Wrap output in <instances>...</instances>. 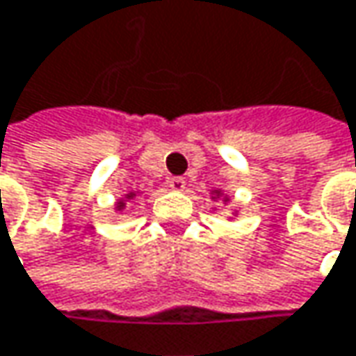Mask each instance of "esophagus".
I'll return each instance as SVG.
<instances>
[{
    "label": "esophagus",
    "mask_w": 356,
    "mask_h": 356,
    "mask_svg": "<svg viewBox=\"0 0 356 356\" xmlns=\"http://www.w3.org/2000/svg\"><path fill=\"white\" fill-rule=\"evenodd\" d=\"M169 187L173 191H183L185 189V179L183 177H171L169 179Z\"/></svg>",
    "instance_id": "1"
}]
</instances>
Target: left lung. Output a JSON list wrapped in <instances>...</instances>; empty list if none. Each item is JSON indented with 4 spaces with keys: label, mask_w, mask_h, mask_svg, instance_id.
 Returning a JSON list of instances; mask_svg holds the SVG:
<instances>
[{
    "label": "left lung",
    "mask_w": 356,
    "mask_h": 356,
    "mask_svg": "<svg viewBox=\"0 0 356 356\" xmlns=\"http://www.w3.org/2000/svg\"><path fill=\"white\" fill-rule=\"evenodd\" d=\"M213 195H218V197H220L221 193H220V191H213ZM213 199H216V197H213ZM225 201H227V197H225Z\"/></svg>",
    "instance_id": "1"
}]
</instances>
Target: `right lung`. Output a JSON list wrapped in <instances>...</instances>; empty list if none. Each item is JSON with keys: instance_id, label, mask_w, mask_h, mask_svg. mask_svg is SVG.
Returning a JSON list of instances; mask_svg holds the SVG:
<instances>
[{"instance_id": "right-lung-1", "label": "right lung", "mask_w": 356, "mask_h": 356, "mask_svg": "<svg viewBox=\"0 0 356 356\" xmlns=\"http://www.w3.org/2000/svg\"><path fill=\"white\" fill-rule=\"evenodd\" d=\"M135 195L136 193L133 191V193H127L122 199H118V201H116V209H118V211H120V209H124V203H127L129 199H135Z\"/></svg>"}]
</instances>
